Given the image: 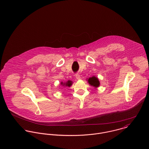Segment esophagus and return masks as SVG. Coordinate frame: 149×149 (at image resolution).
<instances>
[{
  "mask_svg": "<svg viewBox=\"0 0 149 149\" xmlns=\"http://www.w3.org/2000/svg\"><path fill=\"white\" fill-rule=\"evenodd\" d=\"M75 77H76V78H77V79H81V77H80L79 74H77L75 75Z\"/></svg>",
  "mask_w": 149,
  "mask_h": 149,
  "instance_id": "34e87169",
  "label": "esophagus"
}]
</instances>
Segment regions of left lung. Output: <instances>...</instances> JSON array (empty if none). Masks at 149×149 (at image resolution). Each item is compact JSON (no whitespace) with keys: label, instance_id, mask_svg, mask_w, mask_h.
Instances as JSON below:
<instances>
[{"label":"left lung","instance_id":"1","mask_svg":"<svg viewBox=\"0 0 149 149\" xmlns=\"http://www.w3.org/2000/svg\"><path fill=\"white\" fill-rule=\"evenodd\" d=\"M88 83L91 86H93L94 87H98L100 86V82L98 81V79L95 77L90 78L88 79Z\"/></svg>","mask_w":149,"mask_h":149}]
</instances>
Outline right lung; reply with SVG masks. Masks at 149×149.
Returning a JSON list of instances; mask_svg holds the SVG:
<instances>
[{"instance_id":"add662e5","label":"right lung","mask_w":149,"mask_h":149,"mask_svg":"<svg viewBox=\"0 0 149 149\" xmlns=\"http://www.w3.org/2000/svg\"><path fill=\"white\" fill-rule=\"evenodd\" d=\"M72 82L71 81H68L67 82H66L65 83H63V82H61V84H62L63 86H66V87H70L71 85H72Z\"/></svg>"}]
</instances>
